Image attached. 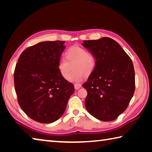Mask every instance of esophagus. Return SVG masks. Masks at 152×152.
Segmentation results:
<instances>
[{
  "label": "esophagus",
  "mask_w": 152,
  "mask_h": 152,
  "mask_svg": "<svg viewBox=\"0 0 152 152\" xmlns=\"http://www.w3.org/2000/svg\"><path fill=\"white\" fill-rule=\"evenodd\" d=\"M82 85L80 84H74V88L75 90H78L79 88H80Z\"/></svg>",
  "instance_id": "esophagus-1"
}]
</instances>
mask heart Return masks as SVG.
<instances>
[{"mask_svg":"<svg viewBox=\"0 0 152 152\" xmlns=\"http://www.w3.org/2000/svg\"><path fill=\"white\" fill-rule=\"evenodd\" d=\"M65 60H61L58 69L62 78L67 79L72 69L73 72L68 79L71 82L81 81L85 76L92 75L96 68V59L85 48L74 46L64 53Z\"/></svg>","mask_w":152,"mask_h":152,"instance_id":"b5f03b06","label":"heart"}]
</instances>
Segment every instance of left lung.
<instances>
[{
    "label": "left lung",
    "instance_id": "8db88e82",
    "mask_svg": "<svg viewBox=\"0 0 152 152\" xmlns=\"http://www.w3.org/2000/svg\"><path fill=\"white\" fill-rule=\"evenodd\" d=\"M82 46L96 59L94 71L82 84L88 92L86 108L99 120H114L126 110L134 94L133 63L119 44L110 38L84 40Z\"/></svg>",
    "mask_w": 152,
    "mask_h": 152
}]
</instances>
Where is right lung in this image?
Instances as JSON below:
<instances>
[{
    "instance_id": "right-lung-1",
    "label": "right lung",
    "mask_w": 152,
    "mask_h": 152,
    "mask_svg": "<svg viewBox=\"0 0 152 152\" xmlns=\"http://www.w3.org/2000/svg\"><path fill=\"white\" fill-rule=\"evenodd\" d=\"M64 41H46L26 48L19 57L14 74L18 102L31 119L50 124L59 119L74 92V85L58 69Z\"/></svg>"
}]
</instances>
